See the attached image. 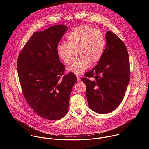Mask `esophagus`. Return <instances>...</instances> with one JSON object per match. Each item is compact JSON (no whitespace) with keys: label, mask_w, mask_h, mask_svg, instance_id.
Segmentation results:
<instances>
[{"label":"esophagus","mask_w":149,"mask_h":149,"mask_svg":"<svg viewBox=\"0 0 149 149\" xmlns=\"http://www.w3.org/2000/svg\"><path fill=\"white\" fill-rule=\"evenodd\" d=\"M77 79L78 82H80L81 81V78L79 77H77Z\"/></svg>","instance_id":"1"}]
</instances>
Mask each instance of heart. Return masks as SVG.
Here are the masks:
<instances>
[{
	"label": "heart",
	"instance_id": "obj_1",
	"mask_svg": "<svg viewBox=\"0 0 149 149\" xmlns=\"http://www.w3.org/2000/svg\"><path fill=\"white\" fill-rule=\"evenodd\" d=\"M105 44V38L99 29L82 25L73 29L67 36V44L57 46V55L65 64H70L75 52L78 57L67 70L77 75L88 69L91 63H95L101 57Z\"/></svg>",
	"mask_w": 149,
	"mask_h": 149
}]
</instances>
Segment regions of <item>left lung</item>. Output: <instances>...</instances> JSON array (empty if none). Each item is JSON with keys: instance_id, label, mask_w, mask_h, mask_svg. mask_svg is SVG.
Here are the masks:
<instances>
[{"instance_id": "1", "label": "left lung", "mask_w": 149, "mask_h": 149, "mask_svg": "<svg viewBox=\"0 0 149 149\" xmlns=\"http://www.w3.org/2000/svg\"><path fill=\"white\" fill-rule=\"evenodd\" d=\"M105 38V48L98 63L81 79L87 87L89 107L101 114L112 112L120 104L130 74L129 54L124 42L110 31L106 32Z\"/></svg>"}]
</instances>
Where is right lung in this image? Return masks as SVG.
Listing matches in <instances>:
<instances>
[{"mask_svg":"<svg viewBox=\"0 0 149 149\" xmlns=\"http://www.w3.org/2000/svg\"><path fill=\"white\" fill-rule=\"evenodd\" d=\"M67 26L54 25L35 32L19 55L17 71L23 94L28 105L39 116L58 120L68 112L73 73L64 75L56 48Z\"/></svg>","mask_w":149,"mask_h":149,"instance_id":"obj_1","label":"right lung"}]
</instances>
